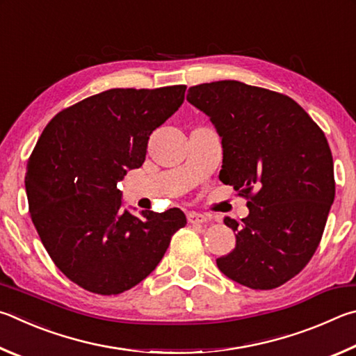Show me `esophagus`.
I'll return each instance as SVG.
<instances>
[{
    "instance_id": "obj_1",
    "label": "esophagus",
    "mask_w": 356,
    "mask_h": 356,
    "mask_svg": "<svg viewBox=\"0 0 356 356\" xmlns=\"http://www.w3.org/2000/svg\"><path fill=\"white\" fill-rule=\"evenodd\" d=\"M188 220L189 223H203V222H208V216L195 213V211H191V213H188Z\"/></svg>"
}]
</instances>
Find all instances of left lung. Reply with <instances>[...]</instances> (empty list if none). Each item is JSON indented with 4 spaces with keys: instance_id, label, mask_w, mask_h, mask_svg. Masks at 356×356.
Wrapping results in <instances>:
<instances>
[{
    "instance_id": "8db88e82",
    "label": "left lung",
    "mask_w": 356,
    "mask_h": 356,
    "mask_svg": "<svg viewBox=\"0 0 356 356\" xmlns=\"http://www.w3.org/2000/svg\"><path fill=\"white\" fill-rule=\"evenodd\" d=\"M188 102L211 117L222 137L220 181L250 209L236 247L217 259L228 278L250 289H275L313 258L334 200L327 137L300 104L283 93L239 81L191 87Z\"/></svg>"
}]
</instances>
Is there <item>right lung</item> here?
I'll use <instances>...</instances> for the list:
<instances>
[{"label": "right lung", "mask_w": 356, "mask_h": 356, "mask_svg": "<svg viewBox=\"0 0 356 356\" xmlns=\"http://www.w3.org/2000/svg\"><path fill=\"white\" fill-rule=\"evenodd\" d=\"M184 93L186 86L97 93L58 112L37 140L24 181L31 219L56 267L83 289L134 288L188 223L178 208L129 214L117 189Z\"/></svg>", "instance_id": "1"}]
</instances>
